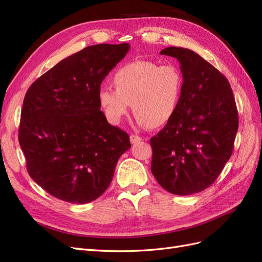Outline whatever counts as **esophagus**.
Listing matches in <instances>:
<instances>
[{
	"mask_svg": "<svg viewBox=\"0 0 262 262\" xmlns=\"http://www.w3.org/2000/svg\"><path fill=\"white\" fill-rule=\"evenodd\" d=\"M141 140H142V138L139 137V136H136V134H131V136H130V142L132 144L138 143V142H140Z\"/></svg>",
	"mask_w": 262,
	"mask_h": 262,
	"instance_id": "1",
	"label": "esophagus"
}]
</instances>
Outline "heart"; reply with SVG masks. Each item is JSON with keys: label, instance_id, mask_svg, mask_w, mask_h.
Masks as SVG:
<instances>
[{"label": "heart", "instance_id": "b5f03b06", "mask_svg": "<svg viewBox=\"0 0 262 262\" xmlns=\"http://www.w3.org/2000/svg\"><path fill=\"white\" fill-rule=\"evenodd\" d=\"M115 84L117 89L102 85L98 90V102L110 123H120L132 104L140 125L160 128L177 112L184 75L171 63L136 60L117 71Z\"/></svg>", "mask_w": 262, "mask_h": 262}]
</instances>
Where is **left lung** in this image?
Returning <instances> with one entry per match:
<instances>
[{
  "mask_svg": "<svg viewBox=\"0 0 262 262\" xmlns=\"http://www.w3.org/2000/svg\"><path fill=\"white\" fill-rule=\"evenodd\" d=\"M176 58L184 92L176 114L149 140L150 170L168 192L188 195L210 187L231 157L238 113L227 78L192 50L168 47Z\"/></svg>",
  "mask_w": 262,
  "mask_h": 262,
  "instance_id": "left-lung-1",
  "label": "left lung"
}]
</instances>
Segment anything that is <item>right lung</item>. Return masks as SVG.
I'll return each instance as SVG.
<instances>
[{"mask_svg":"<svg viewBox=\"0 0 262 262\" xmlns=\"http://www.w3.org/2000/svg\"><path fill=\"white\" fill-rule=\"evenodd\" d=\"M129 49V43L86 47L37 78L25 95L18 141L27 171L60 200H96L131 147L128 133L108 123L98 102L102 80Z\"/></svg>","mask_w":262,"mask_h":262,"instance_id":"obj_1","label":"right lung"}]
</instances>
